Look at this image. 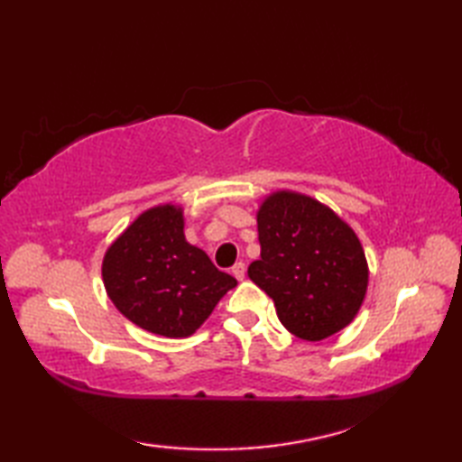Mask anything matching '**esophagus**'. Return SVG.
Listing matches in <instances>:
<instances>
[{
  "label": "esophagus",
  "instance_id": "1",
  "mask_svg": "<svg viewBox=\"0 0 462 462\" xmlns=\"http://www.w3.org/2000/svg\"><path fill=\"white\" fill-rule=\"evenodd\" d=\"M232 276L236 278L238 282H242L244 276H246V263H244V262L234 263V266H232Z\"/></svg>",
  "mask_w": 462,
  "mask_h": 462
}]
</instances>
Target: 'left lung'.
I'll list each match as a JSON object with an SVG mask.
<instances>
[{"label": "left lung", "instance_id": "8db88e82", "mask_svg": "<svg viewBox=\"0 0 462 462\" xmlns=\"http://www.w3.org/2000/svg\"><path fill=\"white\" fill-rule=\"evenodd\" d=\"M256 220L262 252L248 276L273 300L282 326L306 341L347 328L369 283L365 252L351 226L296 190L270 192Z\"/></svg>", "mask_w": 462, "mask_h": 462}]
</instances>
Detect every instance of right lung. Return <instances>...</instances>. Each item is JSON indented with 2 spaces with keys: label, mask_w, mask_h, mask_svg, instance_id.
Instances as JSON below:
<instances>
[{
  "label": "right lung",
  "mask_w": 462,
  "mask_h": 462,
  "mask_svg": "<svg viewBox=\"0 0 462 462\" xmlns=\"http://www.w3.org/2000/svg\"><path fill=\"white\" fill-rule=\"evenodd\" d=\"M106 296L126 319L164 337H189L236 278L220 272L184 236V210L152 206L126 226L103 256Z\"/></svg>",
  "instance_id": "add662e5"
}]
</instances>
